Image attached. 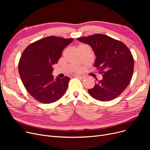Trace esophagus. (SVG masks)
Returning a JSON list of instances; mask_svg holds the SVG:
<instances>
[{
    "label": "esophagus",
    "mask_w": 150,
    "mask_h": 150,
    "mask_svg": "<svg viewBox=\"0 0 150 150\" xmlns=\"http://www.w3.org/2000/svg\"><path fill=\"white\" fill-rule=\"evenodd\" d=\"M75 77H77V78H81V79H84V78H86V76H85L84 75H81V74H80V75H75Z\"/></svg>",
    "instance_id": "obj_1"
}]
</instances>
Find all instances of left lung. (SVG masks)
I'll use <instances>...</instances> for the list:
<instances>
[{
	"label": "left lung",
	"instance_id": "obj_1",
	"mask_svg": "<svg viewBox=\"0 0 150 150\" xmlns=\"http://www.w3.org/2000/svg\"><path fill=\"white\" fill-rule=\"evenodd\" d=\"M89 44L96 56L93 66L102 74L103 79L88 89L90 96L101 101L114 100L129 84L134 70V59L129 49L122 42L107 35L96 34L78 38Z\"/></svg>",
	"mask_w": 150,
	"mask_h": 150
}]
</instances>
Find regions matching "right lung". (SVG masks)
Masks as SVG:
<instances>
[{
  "label": "right lung",
  "instance_id": "1",
  "mask_svg": "<svg viewBox=\"0 0 150 150\" xmlns=\"http://www.w3.org/2000/svg\"><path fill=\"white\" fill-rule=\"evenodd\" d=\"M73 40L49 36L30 44L23 52L18 65L21 80L28 92L41 103H53L66 93L70 78L54 79L52 66Z\"/></svg>",
  "mask_w": 150,
  "mask_h": 150
}]
</instances>
